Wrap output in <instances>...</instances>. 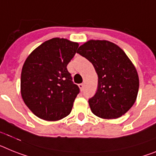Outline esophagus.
Wrapping results in <instances>:
<instances>
[{"label":"esophagus","instance_id":"1","mask_svg":"<svg viewBox=\"0 0 156 156\" xmlns=\"http://www.w3.org/2000/svg\"><path fill=\"white\" fill-rule=\"evenodd\" d=\"M78 87H79V89H80L81 91H83V90H84V84H82V83H81V84H78Z\"/></svg>","mask_w":156,"mask_h":156}]
</instances>
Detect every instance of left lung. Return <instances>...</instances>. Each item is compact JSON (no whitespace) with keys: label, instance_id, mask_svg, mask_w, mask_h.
Wrapping results in <instances>:
<instances>
[{"label":"left lung","instance_id":"obj_1","mask_svg":"<svg viewBox=\"0 0 156 156\" xmlns=\"http://www.w3.org/2000/svg\"><path fill=\"white\" fill-rule=\"evenodd\" d=\"M77 53L94 65L98 76V90L89 99L94 115L103 119L118 118L136 100L139 77L136 69L125 51L107 40H89Z\"/></svg>","mask_w":156,"mask_h":156}]
</instances>
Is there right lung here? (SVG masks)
Listing matches in <instances>:
<instances>
[{
	"mask_svg": "<svg viewBox=\"0 0 156 156\" xmlns=\"http://www.w3.org/2000/svg\"><path fill=\"white\" fill-rule=\"evenodd\" d=\"M78 44L53 38L30 54L23 63L20 92L23 101L39 118L55 121L71 112L79 93L67 70Z\"/></svg>",
	"mask_w": 156,
	"mask_h": 156,
	"instance_id": "1",
	"label": "right lung"
}]
</instances>
